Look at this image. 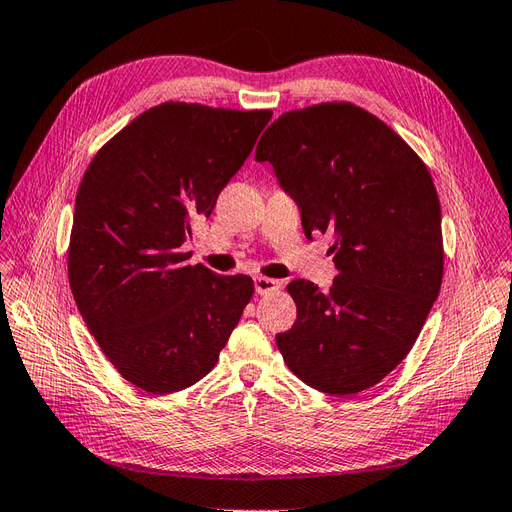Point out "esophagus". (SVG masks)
<instances>
[{
    "label": "esophagus",
    "mask_w": 512,
    "mask_h": 512,
    "mask_svg": "<svg viewBox=\"0 0 512 512\" xmlns=\"http://www.w3.org/2000/svg\"><path fill=\"white\" fill-rule=\"evenodd\" d=\"M254 288L258 295H269V293H275V290H280L282 282L271 280V278H262V275H258V278H254Z\"/></svg>",
    "instance_id": "obj_1"
}]
</instances>
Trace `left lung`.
Returning <instances> with one entry per match:
<instances>
[{
    "label": "left lung",
    "mask_w": 512,
    "mask_h": 512,
    "mask_svg": "<svg viewBox=\"0 0 512 512\" xmlns=\"http://www.w3.org/2000/svg\"><path fill=\"white\" fill-rule=\"evenodd\" d=\"M269 161L301 211L306 237L329 232L338 275L329 293L293 280L297 321L275 336L310 388L351 396L403 362L444 278L441 209L424 161L353 103L282 114L262 133Z\"/></svg>",
    "instance_id": "8db88e82"
}]
</instances>
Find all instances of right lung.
<instances>
[{
	"label": "right lung",
	"mask_w": 512,
	"mask_h": 512,
	"mask_svg": "<svg viewBox=\"0 0 512 512\" xmlns=\"http://www.w3.org/2000/svg\"><path fill=\"white\" fill-rule=\"evenodd\" d=\"M271 116L161 103L116 133L81 178L68 282L90 334L135 388L172 394L209 375L250 303V275L187 265L183 245Z\"/></svg>",
	"instance_id": "right-lung-1"
}]
</instances>
